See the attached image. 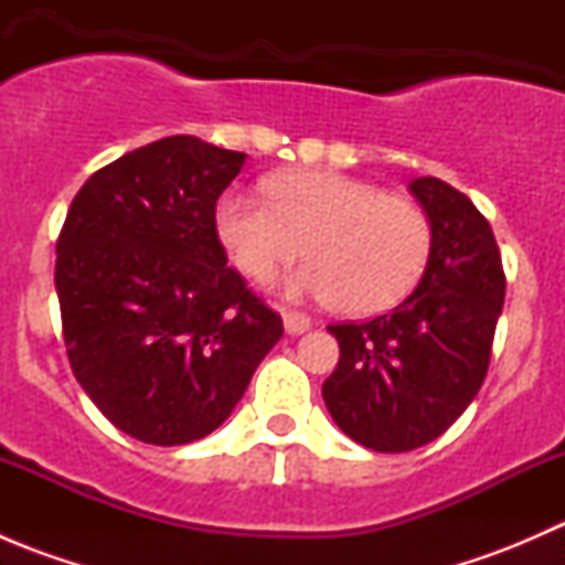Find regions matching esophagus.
<instances>
[{
	"mask_svg": "<svg viewBox=\"0 0 565 565\" xmlns=\"http://www.w3.org/2000/svg\"><path fill=\"white\" fill-rule=\"evenodd\" d=\"M284 328H287L289 335H300L311 328V319L298 315V311H284Z\"/></svg>",
	"mask_w": 565,
	"mask_h": 565,
	"instance_id": "obj_1",
	"label": "esophagus"
}]
</instances>
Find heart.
Segmentation results:
<instances>
[{
	"mask_svg": "<svg viewBox=\"0 0 565 565\" xmlns=\"http://www.w3.org/2000/svg\"><path fill=\"white\" fill-rule=\"evenodd\" d=\"M267 199L230 191L215 207L221 243L250 278L273 276L306 248L315 259L287 278L289 292L339 297L344 315L369 317L396 306L424 276L431 224L409 199L324 169L273 177Z\"/></svg>",
	"mask_w": 565,
	"mask_h": 565,
	"instance_id": "b5f03b06",
	"label": "heart"
}]
</instances>
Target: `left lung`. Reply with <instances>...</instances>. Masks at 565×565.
I'll use <instances>...</instances> for the list:
<instances>
[{"mask_svg":"<svg viewBox=\"0 0 565 565\" xmlns=\"http://www.w3.org/2000/svg\"><path fill=\"white\" fill-rule=\"evenodd\" d=\"M409 191L431 224L426 270L391 315L330 324L339 366L322 398L350 440L402 454L437 440L470 407L487 377L505 276L492 226L437 177Z\"/></svg>","mask_w":565,"mask_h":565,"instance_id":"obj_1","label":"left lung"}]
</instances>
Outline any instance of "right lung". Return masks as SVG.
I'll return each mask as SVG.
<instances>
[{
  "mask_svg": "<svg viewBox=\"0 0 565 565\" xmlns=\"http://www.w3.org/2000/svg\"><path fill=\"white\" fill-rule=\"evenodd\" d=\"M246 158L167 136L95 172L67 210L54 284L71 369L150 446L218 429L284 335L215 232V202Z\"/></svg>",
  "mask_w": 565,
  "mask_h": 565,
  "instance_id": "obj_1",
  "label": "right lung"
}]
</instances>
